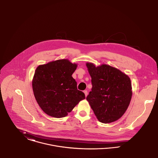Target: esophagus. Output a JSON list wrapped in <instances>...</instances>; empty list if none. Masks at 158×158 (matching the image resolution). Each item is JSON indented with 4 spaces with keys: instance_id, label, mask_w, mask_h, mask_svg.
Wrapping results in <instances>:
<instances>
[{
    "instance_id": "1",
    "label": "esophagus",
    "mask_w": 158,
    "mask_h": 158,
    "mask_svg": "<svg viewBox=\"0 0 158 158\" xmlns=\"http://www.w3.org/2000/svg\"><path fill=\"white\" fill-rule=\"evenodd\" d=\"M84 93H85V96L86 97V96H87V95H88V91H87L86 90H85V91H84Z\"/></svg>"
}]
</instances>
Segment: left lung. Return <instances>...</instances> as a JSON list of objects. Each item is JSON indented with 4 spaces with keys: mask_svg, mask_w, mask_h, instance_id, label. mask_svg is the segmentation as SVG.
<instances>
[{
    "mask_svg": "<svg viewBox=\"0 0 158 158\" xmlns=\"http://www.w3.org/2000/svg\"><path fill=\"white\" fill-rule=\"evenodd\" d=\"M86 65L91 77L92 89L86 97L99 122L110 123L121 118L132 96V84L127 75L109 65Z\"/></svg>",
    "mask_w": 158,
    "mask_h": 158,
    "instance_id": "left-lung-1",
    "label": "left lung"
}]
</instances>
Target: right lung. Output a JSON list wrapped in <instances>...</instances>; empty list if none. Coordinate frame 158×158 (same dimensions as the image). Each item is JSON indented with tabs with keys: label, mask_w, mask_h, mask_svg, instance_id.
I'll return each instance as SVG.
<instances>
[{
	"label": "right lung",
	"mask_w": 158,
	"mask_h": 158,
	"mask_svg": "<svg viewBox=\"0 0 158 158\" xmlns=\"http://www.w3.org/2000/svg\"><path fill=\"white\" fill-rule=\"evenodd\" d=\"M77 65L68 60L52 61L36 69L32 89L38 104L48 115L55 118L67 116L85 94L77 89L72 74Z\"/></svg>",
	"instance_id": "1"
}]
</instances>
